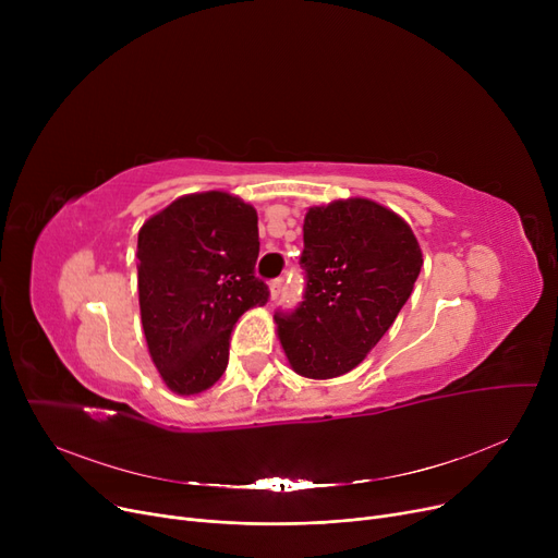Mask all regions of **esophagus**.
Segmentation results:
<instances>
[{
    "mask_svg": "<svg viewBox=\"0 0 558 558\" xmlns=\"http://www.w3.org/2000/svg\"><path fill=\"white\" fill-rule=\"evenodd\" d=\"M282 289H284V280H274V282L269 284V294H271L274 301L282 294Z\"/></svg>",
    "mask_w": 558,
    "mask_h": 558,
    "instance_id": "1",
    "label": "esophagus"
}]
</instances>
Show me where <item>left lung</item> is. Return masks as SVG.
<instances>
[{
  "instance_id": "1",
  "label": "left lung",
  "mask_w": 558,
  "mask_h": 558,
  "mask_svg": "<svg viewBox=\"0 0 558 558\" xmlns=\"http://www.w3.org/2000/svg\"><path fill=\"white\" fill-rule=\"evenodd\" d=\"M303 242L305 301L274 316L276 335L291 371L332 379L360 366L393 326L423 251L412 226L364 196L307 208Z\"/></svg>"
}]
</instances>
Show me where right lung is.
Here are the masks:
<instances>
[{
	"mask_svg": "<svg viewBox=\"0 0 558 558\" xmlns=\"http://www.w3.org/2000/svg\"><path fill=\"white\" fill-rule=\"evenodd\" d=\"M257 253V210L230 192L183 194L142 223V330L169 391L198 396L223 375L232 326L269 301Z\"/></svg>",
	"mask_w": 558,
	"mask_h": 558,
	"instance_id": "right-lung-1",
	"label": "right lung"
}]
</instances>
